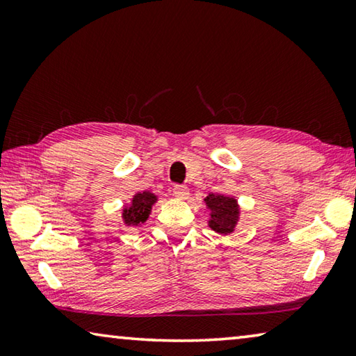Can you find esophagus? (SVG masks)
<instances>
[{"instance_id":"34e87169","label":"esophagus","mask_w":356,"mask_h":356,"mask_svg":"<svg viewBox=\"0 0 356 356\" xmlns=\"http://www.w3.org/2000/svg\"><path fill=\"white\" fill-rule=\"evenodd\" d=\"M172 193H174V196L177 197V200H182V201L190 196L188 186H185V185H176V186H174Z\"/></svg>"}]
</instances>
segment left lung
I'll use <instances>...</instances> for the list:
<instances>
[{
	"label": "left lung",
	"instance_id": "obj_1",
	"mask_svg": "<svg viewBox=\"0 0 356 356\" xmlns=\"http://www.w3.org/2000/svg\"><path fill=\"white\" fill-rule=\"evenodd\" d=\"M210 209L209 226L220 234H231L238 220V206L234 197L222 195H209L206 200Z\"/></svg>",
	"mask_w": 356,
	"mask_h": 356
}]
</instances>
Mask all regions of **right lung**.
<instances>
[{
	"instance_id": "add662e5",
	"label": "right lung",
	"mask_w": 356,
	"mask_h": 356,
	"mask_svg": "<svg viewBox=\"0 0 356 356\" xmlns=\"http://www.w3.org/2000/svg\"><path fill=\"white\" fill-rule=\"evenodd\" d=\"M156 201V196L150 191L136 193L130 206L122 210V218L127 226H138L149 218L150 210Z\"/></svg>"
}]
</instances>
